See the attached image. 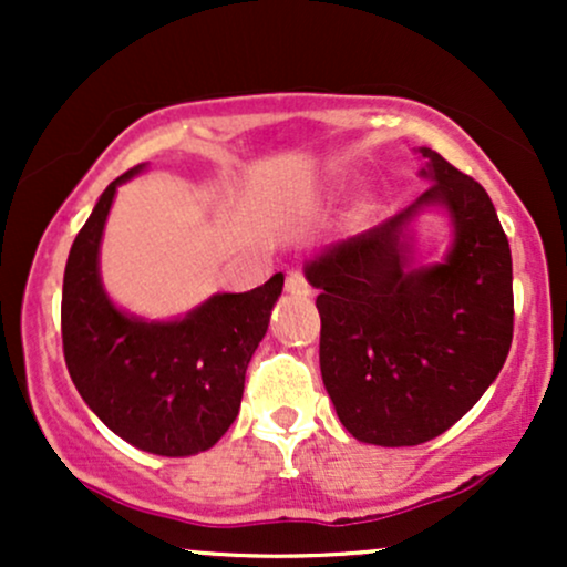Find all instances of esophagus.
I'll return each instance as SVG.
<instances>
[{
  "label": "esophagus",
  "mask_w": 567,
  "mask_h": 567,
  "mask_svg": "<svg viewBox=\"0 0 567 567\" xmlns=\"http://www.w3.org/2000/svg\"><path fill=\"white\" fill-rule=\"evenodd\" d=\"M285 290H288L290 296H296V298L311 296V285L306 282V277L301 275V271H290L288 282H285Z\"/></svg>",
  "instance_id": "esophagus-1"
}]
</instances>
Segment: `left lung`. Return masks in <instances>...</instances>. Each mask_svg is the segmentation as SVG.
<instances>
[{
	"instance_id": "8db88e82",
	"label": "left lung",
	"mask_w": 567,
	"mask_h": 567,
	"mask_svg": "<svg viewBox=\"0 0 567 567\" xmlns=\"http://www.w3.org/2000/svg\"><path fill=\"white\" fill-rule=\"evenodd\" d=\"M429 188L408 210L324 245L303 275L320 290V370L354 440L421 445L487 392L512 347V252L477 181L432 148H413ZM442 212L452 245L412 261L414 224Z\"/></svg>"
}]
</instances>
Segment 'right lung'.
<instances>
[{
  "label": "right lung",
  "mask_w": 567,
  "mask_h": 567,
  "mask_svg": "<svg viewBox=\"0 0 567 567\" xmlns=\"http://www.w3.org/2000/svg\"><path fill=\"white\" fill-rule=\"evenodd\" d=\"M112 181L71 245L63 275V354L76 392L116 437L138 451L181 458L224 437L239 413L245 370L264 341L285 277L247 292H216L171 320L130 315L101 279V243Z\"/></svg>",
  "instance_id": "1"
}]
</instances>
